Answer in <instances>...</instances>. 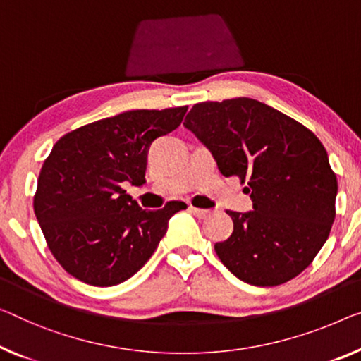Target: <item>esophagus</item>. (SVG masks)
<instances>
[{
	"label": "esophagus",
	"mask_w": 361,
	"mask_h": 361,
	"mask_svg": "<svg viewBox=\"0 0 361 361\" xmlns=\"http://www.w3.org/2000/svg\"><path fill=\"white\" fill-rule=\"evenodd\" d=\"M190 211L196 215L197 219H206L211 215V211H207V209H199V207H195V206H190Z\"/></svg>",
	"instance_id": "esophagus-1"
}]
</instances>
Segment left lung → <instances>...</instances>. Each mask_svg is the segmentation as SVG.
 Wrapping results in <instances>:
<instances>
[{
    "instance_id": "8db88e82",
    "label": "left lung",
    "mask_w": 361,
    "mask_h": 361,
    "mask_svg": "<svg viewBox=\"0 0 361 361\" xmlns=\"http://www.w3.org/2000/svg\"><path fill=\"white\" fill-rule=\"evenodd\" d=\"M185 126L211 150L224 176L246 183L255 211H227L228 240L214 245L246 283L276 287L308 267L336 219L337 176L313 131L248 97L201 102Z\"/></svg>"
}]
</instances>
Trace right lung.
<instances>
[{
  "instance_id": "right-lung-1",
  "label": "right lung",
  "mask_w": 361,
  "mask_h": 361,
  "mask_svg": "<svg viewBox=\"0 0 361 361\" xmlns=\"http://www.w3.org/2000/svg\"><path fill=\"white\" fill-rule=\"evenodd\" d=\"M188 106L131 110L89 123L56 141L42 165L34 212L60 266L94 287L133 277L157 250L181 201L144 211L123 183H146L154 139L178 128Z\"/></svg>"
}]
</instances>
